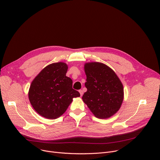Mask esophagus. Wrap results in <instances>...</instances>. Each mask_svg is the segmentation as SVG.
I'll return each mask as SVG.
<instances>
[{
	"instance_id": "34e87169",
	"label": "esophagus",
	"mask_w": 160,
	"mask_h": 160,
	"mask_svg": "<svg viewBox=\"0 0 160 160\" xmlns=\"http://www.w3.org/2000/svg\"><path fill=\"white\" fill-rule=\"evenodd\" d=\"M79 93H80V96H82L83 94V91H82V89L79 90Z\"/></svg>"
}]
</instances>
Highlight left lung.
I'll list each match as a JSON object with an SVG mask.
<instances>
[{
    "instance_id": "8db88e82",
    "label": "left lung",
    "mask_w": 160,
    "mask_h": 160,
    "mask_svg": "<svg viewBox=\"0 0 160 160\" xmlns=\"http://www.w3.org/2000/svg\"><path fill=\"white\" fill-rule=\"evenodd\" d=\"M85 86L82 97L91 112L99 119H107L120 109L124 98L123 86L115 72L99 62L86 63Z\"/></svg>"
}]
</instances>
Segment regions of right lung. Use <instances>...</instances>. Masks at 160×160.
Instances as JSON below:
<instances>
[{"label": "right lung", "instance_id": "add662e5", "mask_svg": "<svg viewBox=\"0 0 160 160\" xmlns=\"http://www.w3.org/2000/svg\"><path fill=\"white\" fill-rule=\"evenodd\" d=\"M68 69L63 62L45 67L32 81L28 92L30 104L41 116L55 119L67 110L72 98L80 96L72 89V81L66 77Z\"/></svg>", "mask_w": 160, "mask_h": 160}]
</instances>
